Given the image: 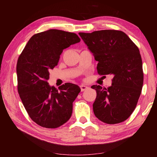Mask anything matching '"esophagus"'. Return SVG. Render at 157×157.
Wrapping results in <instances>:
<instances>
[{
	"label": "esophagus",
	"instance_id": "obj_1",
	"mask_svg": "<svg viewBox=\"0 0 157 157\" xmlns=\"http://www.w3.org/2000/svg\"><path fill=\"white\" fill-rule=\"evenodd\" d=\"M80 89H81V91H86V90L88 89L89 87L85 86V85H81Z\"/></svg>",
	"mask_w": 157,
	"mask_h": 157
}]
</instances>
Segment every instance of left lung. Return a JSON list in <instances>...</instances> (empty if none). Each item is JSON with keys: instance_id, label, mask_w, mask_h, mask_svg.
<instances>
[{"instance_id": "1", "label": "left lung", "mask_w": 157, "mask_h": 157, "mask_svg": "<svg viewBox=\"0 0 157 157\" xmlns=\"http://www.w3.org/2000/svg\"><path fill=\"white\" fill-rule=\"evenodd\" d=\"M79 35L98 62V74L113 76L107 89L100 85L91 86L97 93L93 105L95 116L107 124L126 121L136 107L143 84L139 48L120 30L79 33Z\"/></svg>"}]
</instances>
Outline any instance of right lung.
Masks as SVG:
<instances>
[{
  "instance_id": "obj_1",
  "label": "right lung",
  "mask_w": 157,
  "mask_h": 157,
  "mask_svg": "<svg viewBox=\"0 0 157 157\" xmlns=\"http://www.w3.org/2000/svg\"><path fill=\"white\" fill-rule=\"evenodd\" d=\"M79 41L75 33L51 29L34 34L18 57V94L29 116L39 125L57 128L72 115L73 102L80 88L65 83L57 90L50 86L48 79L63 50Z\"/></svg>"
}]
</instances>
